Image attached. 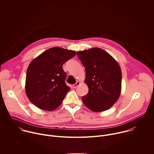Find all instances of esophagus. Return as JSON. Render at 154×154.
Here are the masks:
<instances>
[{"label":"esophagus","instance_id":"34e87169","mask_svg":"<svg viewBox=\"0 0 154 154\" xmlns=\"http://www.w3.org/2000/svg\"><path fill=\"white\" fill-rule=\"evenodd\" d=\"M80 84V82H79V81H77V82H76V83H75V84H74V85H72V86H73L74 88H77Z\"/></svg>","mask_w":154,"mask_h":154}]
</instances>
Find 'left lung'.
<instances>
[{
  "mask_svg": "<svg viewBox=\"0 0 154 154\" xmlns=\"http://www.w3.org/2000/svg\"><path fill=\"white\" fill-rule=\"evenodd\" d=\"M85 68L88 93L82 97L93 112L105 111L118 100L122 90V71L117 62L105 50L94 48L77 53Z\"/></svg>",
  "mask_w": 154,
  "mask_h": 154,
  "instance_id": "8db88e82",
  "label": "left lung"
}]
</instances>
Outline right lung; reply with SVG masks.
Instances as JSON below:
<instances>
[{
    "label": "right lung",
    "instance_id": "right-lung-1",
    "mask_svg": "<svg viewBox=\"0 0 154 154\" xmlns=\"http://www.w3.org/2000/svg\"><path fill=\"white\" fill-rule=\"evenodd\" d=\"M75 54L74 51L56 46L31 61L26 71L25 92L32 104L49 111L62 104L70 90L65 83L66 74L62 65Z\"/></svg>",
    "mask_w": 154,
    "mask_h": 154
}]
</instances>
